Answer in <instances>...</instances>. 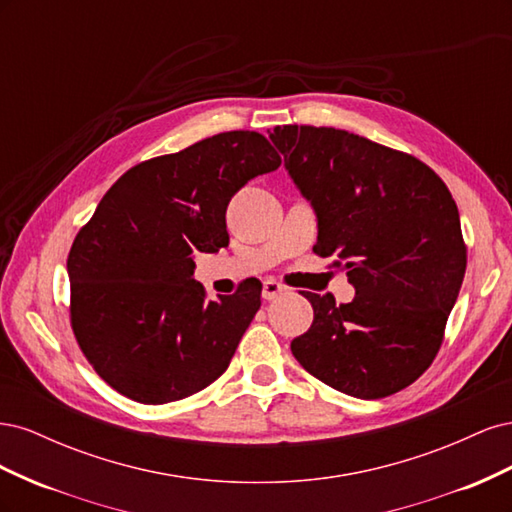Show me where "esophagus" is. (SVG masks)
Wrapping results in <instances>:
<instances>
[{
  "instance_id": "34e87169",
  "label": "esophagus",
  "mask_w": 512,
  "mask_h": 512,
  "mask_svg": "<svg viewBox=\"0 0 512 512\" xmlns=\"http://www.w3.org/2000/svg\"><path fill=\"white\" fill-rule=\"evenodd\" d=\"M282 292H284V286L280 282L267 280L265 284H262V299H265V301H273L275 297H280Z\"/></svg>"
}]
</instances>
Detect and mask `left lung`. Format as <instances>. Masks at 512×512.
Here are the masks:
<instances>
[{
  "instance_id": "obj_1",
  "label": "left lung",
  "mask_w": 512,
  "mask_h": 512,
  "mask_svg": "<svg viewBox=\"0 0 512 512\" xmlns=\"http://www.w3.org/2000/svg\"><path fill=\"white\" fill-rule=\"evenodd\" d=\"M269 138L316 213L314 254L344 260L354 286L342 305L303 292L314 322L292 339L294 359L350 397L406 389L436 359L466 273L451 192L421 160L346 130L277 126Z\"/></svg>"
}]
</instances>
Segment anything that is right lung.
I'll list each match as a JSON object with an SVG mask.
<instances>
[{
    "instance_id": "add662e5",
    "label": "right lung",
    "mask_w": 512,
    "mask_h": 512,
    "mask_svg": "<svg viewBox=\"0 0 512 512\" xmlns=\"http://www.w3.org/2000/svg\"><path fill=\"white\" fill-rule=\"evenodd\" d=\"M280 164L262 134L224 132L130 168L104 194L68 256L70 318L117 393L160 406L224 374L262 284L207 301L194 254L228 245L230 198Z\"/></svg>"
}]
</instances>
